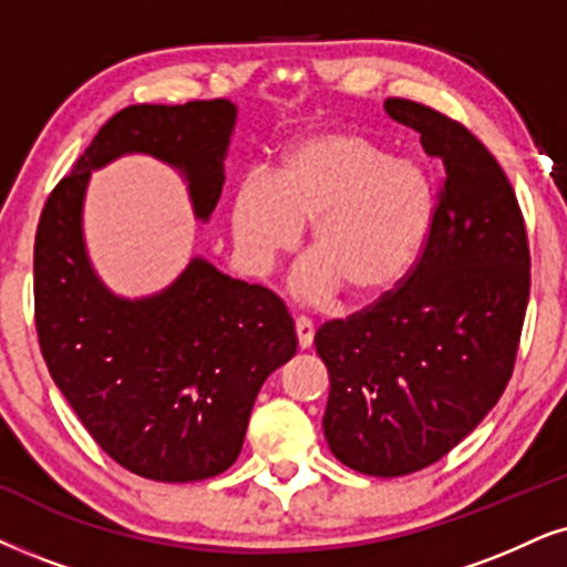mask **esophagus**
I'll return each instance as SVG.
<instances>
[{
    "label": "esophagus",
    "instance_id": "obj_1",
    "mask_svg": "<svg viewBox=\"0 0 567 567\" xmlns=\"http://www.w3.org/2000/svg\"><path fill=\"white\" fill-rule=\"evenodd\" d=\"M296 332H298V346L300 348H311L313 346V321L306 317L296 319Z\"/></svg>",
    "mask_w": 567,
    "mask_h": 567
}]
</instances>
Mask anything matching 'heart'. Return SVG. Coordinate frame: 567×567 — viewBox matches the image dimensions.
Returning a JSON list of instances; mask_svg holds the SVG:
<instances>
[{
    "label": "heart",
    "mask_w": 567,
    "mask_h": 567,
    "mask_svg": "<svg viewBox=\"0 0 567 567\" xmlns=\"http://www.w3.org/2000/svg\"><path fill=\"white\" fill-rule=\"evenodd\" d=\"M436 217V185L415 159H390L355 133L308 135L290 146L275 177H243L233 200V240L256 275L296 248L311 225L313 256L292 290L308 303L346 285L353 298H382L424 256Z\"/></svg>",
    "instance_id": "1"
}]
</instances>
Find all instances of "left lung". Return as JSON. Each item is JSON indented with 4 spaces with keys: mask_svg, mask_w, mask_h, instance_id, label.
Wrapping results in <instances>:
<instances>
[{
    "mask_svg": "<svg viewBox=\"0 0 567 567\" xmlns=\"http://www.w3.org/2000/svg\"><path fill=\"white\" fill-rule=\"evenodd\" d=\"M444 167L426 250L398 290L319 327L329 371L324 436L348 468L405 476L450 453L503 398L532 288L513 185L468 127L386 99Z\"/></svg>",
    "mask_w": 567,
    "mask_h": 567,
    "instance_id": "1",
    "label": "left lung"
}]
</instances>
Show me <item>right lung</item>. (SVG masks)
Wrapping results in <instances>:
<instances>
[{
	"mask_svg": "<svg viewBox=\"0 0 567 567\" xmlns=\"http://www.w3.org/2000/svg\"><path fill=\"white\" fill-rule=\"evenodd\" d=\"M235 120L227 99L125 106L56 183L35 230V332L49 374L99 447L152 482H200L238 461L261 384L296 355V324L275 292L200 256L154 296H114L85 250V188L93 169L148 154L181 172L206 221Z\"/></svg>",
	"mask_w": 567,
	"mask_h": 567,
	"instance_id": "obj_1",
	"label": "right lung"
}]
</instances>
